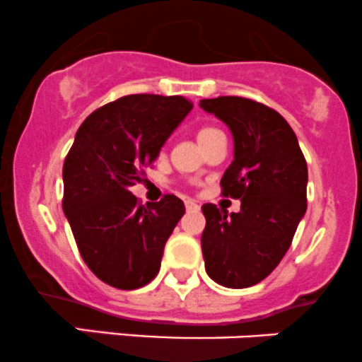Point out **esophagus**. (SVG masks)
Returning <instances> with one entry per match:
<instances>
[{
  "instance_id": "esophagus-1",
  "label": "esophagus",
  "mask_w": 362,
  "mask_h": 362,
  "mask_svg": "<svg viewBox=\"0 0 362 362\" xmlns=\"http://www.w3.org/2000/svg\"><path fill=\"white\" fill-rule=\"evenodd\" d=\"M185 206H186V211H199V204H195L193 200H185Z\"/></svg>"
}]
</instances>
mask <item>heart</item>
I'll use <instances>...</instances> for the list:
<instances>
[{"instance_id":"b5f03b06","label":"heart","mask_w":362,"mask_h":362,"mask_svg":"<svg viewBox=\"0 0 362 362\" xmlns=\"http://www.w3.org/2000/svg\"><path fill=\"white\" fill-rule=\"evenodd\" d=\"M216 134H221V132H219L218 129H214V127H202V129L197 130V141H199L200 148H202L211 137H214Z\"/></svg>"}]
</instances>
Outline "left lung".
<instances>
[{
	"label": "left lung",
	"mask_w": 362,
	"mask_h": 362,
	"mask_svg": "<svg viewBox=\"0 0 362 362\" xmlns=\"http://www.w3.org/2000/svg\"><path fill=\"white\" fill-rule=\"evenodd\" d=\"M200 107L232 130L233 162L221 193L240 199L232 214L202 206L206 272L225 288H249L268 277L291 245L307 211V162L296 134L272 107L235 95L202 99Z\"/></svg>",
	"instance_id": "obj_1"
}]
</instances>
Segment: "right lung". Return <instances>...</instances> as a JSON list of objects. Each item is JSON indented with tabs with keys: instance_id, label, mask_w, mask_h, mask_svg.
I'll return each instance as SVG.
<instances>
[{
	"instance_id": "obj_1",
	"label": "right lung",
	"mask_w": 362,
	"mask_h": 362,
	"mask_svg": "<svg viewBox=\"0 0 362 362\" xmlns=\"http://www.w3.org/2000/svg\"><path fill=\"white\" fill-rule=\"evenodd\" d=\"M192 107L181 95H125L85 118L66 156L62 209L83 262L113 288L153 281L185 214L176 195L141 206L130 188Z\"/></svg>"
}]
</instances>
